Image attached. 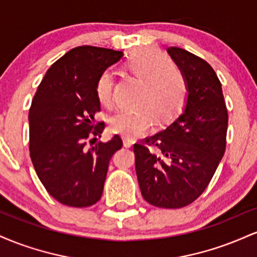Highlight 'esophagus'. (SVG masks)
Returning a JSON list of instances; mask_svg holds the SVG:
<instances>
[{
  "instance_id": "34e87169",
  "label": "esophagus",
  "mask_w": 257,
  "mask_h": 257,
  "mask_svg": "<svg viewBox=\"0 0 257 257\" xmlns=\"http://www.w3.org/2000/svg\"><path fill=\"white\" fill-rule=\"evenodd\" d=\"M133 144H134V140H133V139L126 137L123 138V145H124V147H131Z\"/></svg>"
}]
</instances>
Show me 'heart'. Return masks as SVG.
<instances>
[{
  "mask_svg": "<svg viewBox=\"0 0 257 257\" xmlns=\"http://www.w3.org/2000/svg\"><path fill=\"white\" fill-rule=\"evenodd\" d=\"M125 71L141 79L140 106L133 110H120L110 119V129L114 134L126 138L144 135L159 119L161 124L175 118L185 107L188 98V85L179 67L152 47H140L128 54ZM100 105L111 107L112 78L107 71L100 73L95 85Z\"/></svg>",
  "mask_w": 257,
  "mask_h": 257,
  "instance_id": "b5f03b06",
  "label": "heart"
}]
</instances>
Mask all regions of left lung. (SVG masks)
Here are the masks:
<instances>
[{
    "label": "left lung",
    "instance_id": "8db88e82",
    "mask_svg": "<svg viewBox=\"0 0 257 257\" xmlns=\"http://www.w3.org/2000/svg\"><path fill=\"white\" fill-rule=\"evenodd\" d=\"M167 51L187 82V102L164 131L135 144V170L146 202L178 209L198 198L216 172L226 150L228 114L213 67L182 48Z\"/></svg>",
    "mask_w": 257,
    "mask_h": 257
}]
</instances>
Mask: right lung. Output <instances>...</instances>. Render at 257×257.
Segmentation results:
<instances>
[{
  "mask_svg": "<svg viewBox=\"0 0 257 257\" xmlns=\"http://www.w3.org/2000/svg\"><path fill=\"white\" fill-rule=\"evenodd\" d=\"M123 57L122 52L93 46L76 47L46 72L29 111L30 157L38 179L61 204L84 208L101 198L108 163L122 147L114 135L90 149L104 123L95 124L100 73Z\"/></svg>",
  "mask_w": 257,
  "mask_h": 257,
  "instance_id": "1",
  "label": "right lung"
}]
</instances>
